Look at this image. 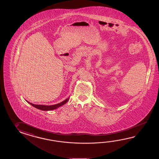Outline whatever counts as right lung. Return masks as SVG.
I'll return each instance as SVG.
<instances>
[{
    "label": "right lung",
    "instance_id": "obj_1",
    "mask_svg": "<svg viewBox=\"0 0 159 159\" xmlns=\"http://www.w3.org/2000/svg\"><path fill=\"white\" fill-rule=\"evenodd\" d=\"M69 100V97L67 98V99H66L65 100L62 101L61 102L59 103V104H55V105H36V104H32L31 102H30L29 101H26V102H28L29 104H30L31 105H32L33 107H36L39 110H43V111H49V110H54L57 109L58 107H61L62 105H65Z\"/></svg>",
    "mask_w": 159,
    "mask_h": 159
}]
</instances>
